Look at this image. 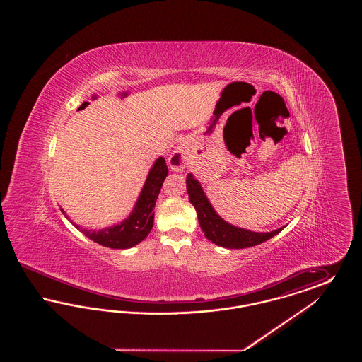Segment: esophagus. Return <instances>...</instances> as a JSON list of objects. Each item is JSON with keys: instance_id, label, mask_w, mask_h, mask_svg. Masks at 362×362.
Returning <instances> with one entry per match:
<instances>
[{"instance_id": "esophagus-1", "label": "esophagus", "mask_w": 362, "mask_h": 362, "mask_svg": "<svg viewBox=\"0 0 362 362\" xmlns=\"http://www.w3.org/2000/svg\"><path fill=\"white\" fill-rule=\"evenodd\" d=\"M189 161V145L186 142L179 144L168 157V165L173 171H183Z\"/></svg>"}]
</instances>
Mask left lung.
<instances>
[{
    "label": "left lung",
    "instance_id": "8db88e82",
    "mask_svg": "<svg viewBox=\"0 0 362 362\" xmlns=\"http://www.w3.org/2000/svg\"><path fill=\"white\" fill-rule=\"evenodd\" d=\"M189 202L195 207L198 214V223L201 225L205 236L214 244L224 248H248L264 243L278 235L285 226H281L272 232H252L250 229L239 228L223 220L214 207L207 199L206 194L201 183L194 177L192 173L186 179Z\"/></svg>",
    "mask_w": 362,
    "mask_h": 362
}]
</instances>
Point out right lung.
<instances>
[{"instance_id":"right-lung-1","label":"right lung","mask_w":362,"mask_h":362,"mask_svg":"<svg viewBox=\"0 0 362 362\" xmlns=\"http://www.w3.org/2000/svg\"><path fill=\"white\" fill-rule=\"evenodd\" d=\"M167 175H168V167H167L165 158L158 157L148 173L145 185L138 195L137 202L133 207L132 213L119 224L107 226L99 230L86 229L70 221L64 209H61V211L65 214V217L71 224L86 235L88 239L103 247L114 248V250L132 248L144 240L153 228V221H155L153 209H155L156 199L158 197V192L161 189Z\"/></svg>"}]
</instances>
